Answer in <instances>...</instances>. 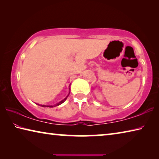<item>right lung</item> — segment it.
I'll list each match as a JSON object with an SVG mask.
<instances>
[{
    "label": "right lung",
    "mask_w": 159,
    "mask_h": 159,
    "mask_svg": "<svg viewBox=\"0 0 159 159\" xmlns=\"http://www.w3.org/2000/svg\"><path fill=\"white\" fill-rule=\"evenodd\" d=\"M69 93H70V91H69ZM69 93L68 94V95L66 96V98H64L63 100H61V101H60V102H59V103H57V104H55V105H43V104H37L38 105H39V106H41V107H56V106H59V105H60L61 104H62L63 102L66 100V98H68V96H69Z\"/></svg>",
    "instance_id": "obj_1"
}]
</instances>
